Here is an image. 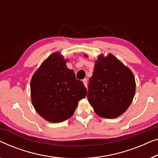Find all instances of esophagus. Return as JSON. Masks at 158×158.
I'll use <instances>...</instances> for the list:
<instances>
[{
  "label": "esophagus",
  "instance_id": "esophagus-1",
  "mask_svg": "<svg viewBox=\"0 0 158 158\" xmlns=\"http://www.w3.org/2000/svg\"><path fill=\"white\" fill-rule=\"evenodd\" d=\"M83 83L84 84V85L87 88V85H88V81H87V79H83Z\"/></svg>",
  "mask_w": 158,
  "mask_h": 158
}]
</instances>
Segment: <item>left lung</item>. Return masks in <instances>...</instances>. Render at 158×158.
Instances as JSON below:
<instances>
[{
    "label": "left lung",
    "instance_id": "obj_1",
    "mask_svg": "<svg viewBox=\"0 0 158 158\" xmlns=\"http://www.w3.org/2000/svg\"><path fill=\"white\" fill-rule=\"evenodd\" d=\"M135 93L131 70L113 55L98 56L89 80L88 99L100 117L115 118L130 106Z\"/></svg>",
    "mask_w": 158,
    "mask_h": 158
}]
</instances>
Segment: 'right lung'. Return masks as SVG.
<instances>
[{"mask_svg":"<svg viewBox=\"0 0 158 158\" xmlns=\"http://www.w3.org/2000/svg\"><path fill=\"white\" fill-rule=\"evenodd\" d=\"M67 60L54 52L43 61L31 81L32 103L41 117L51 123H60L72 117L78 101L85 97L83 82L75 78Z\"/></svg>","mask_w":158,"mask_h":158,"instance_id":"right-lung-1","label":"right lung"}]
</instances>
